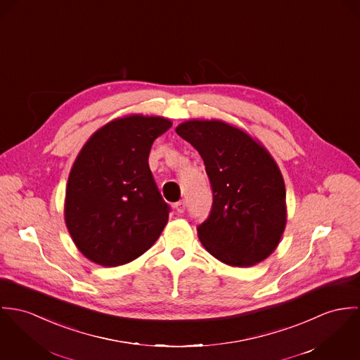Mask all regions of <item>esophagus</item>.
I'll return each instance as SVG.
<instances>
[{
	"label": "esophagus",
	"mask_w": 360,
	"mask_h": 360,
	"mask_svg": "<svg viewBox=\"0 0 360 360\" xmlns=\"http://www.w3.org/2000/svg\"><path fill=\"white\" fill-rule=\"evenodd\" d=\"M174 208H175V211L178 214H182L185 211V208H186V204H185V201H178V202H175Z\"/></svg>",
	"instance_id": "34e87169"
}]
</instances>
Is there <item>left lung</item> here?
I'll use <instances>...</instances> for the list:
<instances>
[{
    "label": "left lung",
    "mask_w": 360,
    "mask_h": 360,
    "mask_svg": "<svg viewBox=\"0 0 360 360\" xmlns=\"http://www.w3.org/2000/svg\"><path fill=\"white\" fill-rule=\"evenodd\" d=\"M205 165L212 191L208 218L198 226L204 248L221 262L247 268L266 259L285 228V186L271 153L221 120H188L175 128Z\"/></svg>",
    "instance_id": "obj_1"
}]
</instances>
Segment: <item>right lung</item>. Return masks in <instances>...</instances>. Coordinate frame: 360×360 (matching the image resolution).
Segmentation results:
<instances>
[{
    "instance_id": "right-lung-1",
    "label": "right lung",
    "mask_w": 360,
    "mask_h": 360,
    "mask_svg": "<svg viewBox=\"0 0 360 360\" xmlns=\"http://www.w3.org/2000/svg\"><path fill=\"white\" fill-rule=\"evenodd\" d=\"M171 125L159 116L131 115L108 122L82 146L68 181L65 221L89 261L124 265L159 239L169 205L148 159L155 139Z\"/></svg>"
}]
</instances>
